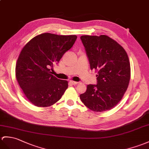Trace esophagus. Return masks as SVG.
<instances>
[{
    "instance_id": "34e87169",
    "label": "esophagus",
    "mask_w": 149,
    "mask_h": 149,
    "mask_svg": "<svg viewBox=\"0 0 149 149\" xmlns=\"http://www.w3.org/2000/svg\"><path fill=\"white\" fill-rule=\"evenodd\" d=\"M70 83L72 85H75V84H77L78 82H75V81H70Z\"/></svg>"
}]
</instances>
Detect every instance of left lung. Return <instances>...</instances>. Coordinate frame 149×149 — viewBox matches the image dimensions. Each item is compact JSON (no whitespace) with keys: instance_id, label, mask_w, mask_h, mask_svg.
I'll return each instance as SVG.
<instances>
[{"instance_id":"obj_1","label":"left lung","mask_w":149,"mask_h":149,"mask_svg":"<svg viewBox=\"0 0 149 149\" xmlns=\"http://www.w3.org/2000/svg\"><path fill=\"white\" fill-rule=\"evenodd\" d=\"M90 64L97 72V84H88L80 95L82 102L94 112L110 110L126 91L130 80L128 56L116 40L105 36L81 37Z\"/></svg>"}]
</instances>
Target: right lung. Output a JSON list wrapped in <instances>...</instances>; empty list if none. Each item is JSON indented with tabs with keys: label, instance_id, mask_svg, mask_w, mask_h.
Returning <instances> with one entry per match:
<instances>
[{
	"label": "right lung",
	"instance_id": "obj_1",
	"mask_svg": "<svg viewBox=\"0 0 149 149\" xmlns=\"http://www.w3.org/2000/svg\"><path fill=\"white\" fill-rule=\"evenodd\" d=\"M76 36L44 33L33 37L21 51L16 77L33 105L47 107L56 103L68 88V81L52 75L53 67L73 46Z\"/></svg>",
	"mask_w": 149,
	"mask_h": 149
}]
</instances>
